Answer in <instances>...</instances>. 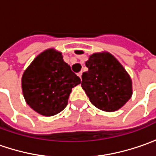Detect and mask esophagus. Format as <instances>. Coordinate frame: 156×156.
<instances>
[{
	"label": "esophagus",
	"mask_w": 156,
	"mask_h": 156,
	"mask_svg": "<svg viewBox=\"0 0 156 156\" xmlns=\"http://www.w3.org/2000/svg\"><path fill=\"white\" fill-rule=\"evenodd\" d=\"M82 73H83L82 71H80V72H78V77H79V78H82Z\"/></svg>",
	"instance_id": "1"
}]
</instances>
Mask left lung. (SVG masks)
I'll use <instances>...</instances> for the list:
<instances>
[{
  "label": "left lung",
  "instance_id": "8db88e82",
  "mask_svg": "<svg viewBox=\"0 0 156 156\" xmlns=\"http://www.w3.org/2000/svg\"><path fill=\"white\" fill-rule=\"evenodd\" d=\"M81 86L93 105L112 112L124 106L133 94L132 80L124 67L108 53L92 55L86 62Z\"/></svg>",
  "mask_w": 156,
  "mask_h": 156
}]
</instances>
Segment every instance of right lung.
<instances>
[{"label":"right lung","mask_w":156,"mask_h":156,"mask_svg":"<svg viewBox=\"0 0 156 156\" xmlns=\"http://www.w3.org/2000/svg\"><path fill=\"white\" fill-rule=\"evenodd\" d=\"M81 83L54 49L42 52L23 72L22 89L27 104L39 114L51 116L58 114L68 104L72 87Z\"/></svg>","instance_id":"obj_1"}]
</instances>
